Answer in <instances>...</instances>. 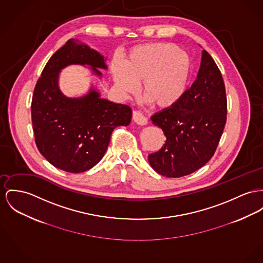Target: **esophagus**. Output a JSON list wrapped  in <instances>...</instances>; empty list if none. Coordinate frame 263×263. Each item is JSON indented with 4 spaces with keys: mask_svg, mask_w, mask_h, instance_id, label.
Listing matches in <instances>:
<instances>
[{
    "mask_svg": "<svg viewBox=\"0 0 263 263\" xmlns=\"http://www.w3.org/2000/svg\"><path fill=\"white\" fill-rule=\"evenodd\" d=\"M133 120L135 123L140 124V125H145L147 124V118L139 110H136L133 112Z\"/></svg>",
    "mask_w": 263,
    "mask_h": 263,
    "instance_id": "obj_1",
    "label": "esophagus"
}]
</instances>
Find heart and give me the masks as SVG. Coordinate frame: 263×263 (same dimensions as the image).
Masks as SVG:
<instances>
[{
    "label": "heart",
    "mask_w": 263,
    "mask_h": 263,
    "mask_svg": "<svg viewBox=\"0 0 263 263\" xmlns=\"http://www.w3.org/2000/svg\"><path fill=\"white\" fill-rule=\"evenodd\" d=\"M110 73L118 89L141 92L152 104L165 108L176 105L184 96L192 73V60L178 47L153 43L134 48L123 62L110 64Z\"/></svg>",
    "instance_id": "obj_1"
}]
</instances>
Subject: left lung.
Returning a JSON list of instances; mask_svg holds the SVG:
<instances>
[{
    "label": "left lung",
    "mask_w": 263,
    "mask_h": 263,
    "mask_svg": "<svg viewBox=\"0 0 263 263\" xmlns=\"http://www.w3.org/2000/svg\"><path fill=\"white\" fill-rule=\"evenodd\" d=\"M228 102L221 72L205 50L200 67L181 100L152 116V122L166 137L165 143L148 156L159 175H191L212 158L227 123Z\"/></svg>",
    "instance_id": "obj_1"
}]
</instances>
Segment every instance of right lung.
I'll list each match as a JSON object with an SVG mask.
<instances>
[{
  "instance_id": "obj_1",
  "label": "right lung",
  "mask_w": 263,
  "mask_h": 263,
  "mask_svg": "<svg viewBox=\"0 0 263 263\" xmlns=\"http://www.w3.org/2000/svg\"><path fill=\"white\" fill-rule=\"evenodd\" d=\"M106 58L77 39L53 53L35 85L32 123L39 152L54 167L79 174L105 156L112 130L128 125L132 108L102 98L98 88L107 70ZM69 65L88 66L94 77L88 91L68 97L59 88L60 71Z\"/></svg>"
}]
</instances>
